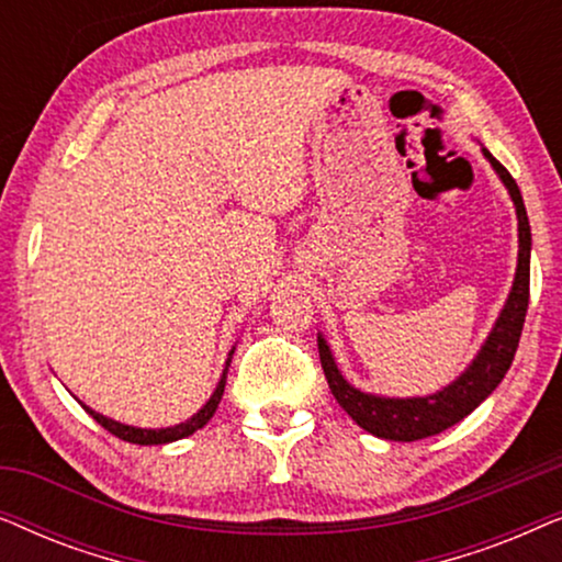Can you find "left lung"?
<instances>
[{
	"mask_svg": "<svg viewBox=\"0 0 562 562\" xmlns=\"http://www.w3.org/2000/svg\"><path fill=\"white\" fill-rule=\"evenodd\" d=\"M483 156L488 158V164L494 166L498 179H502L504 187L509 189L514 210H517L519 258L509 299H506L494 329H491V335L486 337V342H483L479 356L473 358V363L468 366L456 381L448 383L442 391H437V394L412 398L375 396L350 386V383L342 379L325 337H317L322 371H325L329 391H333L337 404L350 414L358 427H363L366 432H371L375 437H383V440H425V437L440 435L448 427L458 425L460 419H465L468 414H471L475 406L502 383L514 360V352L519 348L521 327H525L529 306V250H532V233H529L527 210L525 202H521L517 181L512 179V173L506 171L486 148H483Z\"/></svg>",
	"mask_w": 562,
	"mask_h": 562,
	"instance_id": "8db88e82",
	"label": "left lung"
}]
</instances>
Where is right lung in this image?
I'll return each mask as SVG.
<instances>
[{
  "mask_svg": "<svg viewBox=\"0 0 562 562\" xmlns=\"http://www.w3.org/2000/svg\"><path fill=\"white\" fill-rule=\"evenodd\" d=\"M233 352L235 348L229 350L227 356V363H225V371H222V379L217 383V389H214V394L210 396V402H206L202 409H199L194 417H189L187 422H181V425H173V427H164V429H140V427H130V425H122V422H114L110 417H104V414H99L94 409H89L87 404H81L83 409H87L91 417H94L99 425H102L106 432H112L114 437H120V440L125 442H133V445H166V442H173V440H181V437H189L194 435L196 429H202L206 422L214 417V412H217L220 406V398L225 394V383H227V368L233 363Z\"/></svg>",
  "mask_w": 562,
  "mask_h": 562,
  "instance_id": "right-lung-1",
  "label": "right lung"
}]
</instances>
